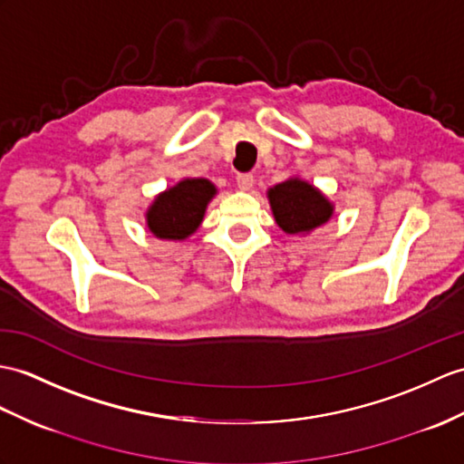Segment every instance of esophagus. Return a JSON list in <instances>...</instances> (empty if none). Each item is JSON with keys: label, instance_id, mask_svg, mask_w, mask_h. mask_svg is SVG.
<instances>
[{"label": "esophagus", "instance_id": "obj_1", "mask_svg": "<svg viewBox=\"0 0 464 464\" xmlns=\"http://www.w3.org/2000/svg\"><path fill=\"white\" fill-rule=\"evenodd\" d=\"M253 183H255L253 174H239V176H237V188H239L241 191H249L253 188Z\"/></svg>", "mask_w": 464, "mask_h": 464}]
</instances>
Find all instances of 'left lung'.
Returning <instances> with one entry per match:
<instances>
[{"mask_svg":"<svg viewBox=\"0 0 464 464\" xmlns=\"http://www.w3.org/2000/svg\"><path fill=\"white\" fill-rule=\"evenodd\" d=\"M275 219L285 233H308L326 223L332 215L330 201L303 179H286L268 189Z\"/></svg>","mask_w":464,"mask_h":464,"instance_id":"8db88e82","label":"left lung"}]
</instances>
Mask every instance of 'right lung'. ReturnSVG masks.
I'll list each match as a JSON object with an SVG mask.
<instances>
[{"label":"right lung","mask_w":464,"mask_h":464,"mask_svg":"<svg viewBox=\"0 0 464 464\" xmlns=\"http://www.w3.org/2000/svg\"><path fill=\"white\" fill-rule=\"evenodd\" d=\"M215 186L208 179H183L160 193L148 209V227L160 239H186L199 227Z\"/></svg>","instance_id":"1"}]
</instances>
